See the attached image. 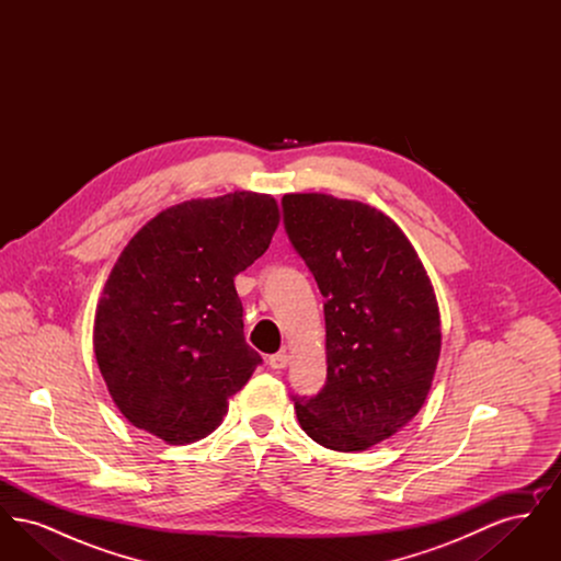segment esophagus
I'll return each mask as SVG.
<instances>
[{
  "instance_id": "34e87169",
  "label": "esophagus",
  "mask_w": 561,
  "mask_h": 561,
  "mask_svg": "<svg viewBox=\"0 0 561 561\" xmlns=\"http://www.w3.org/2000/svg\"><path fill=\"white\" fill-rule=\"evenodd\" d=\"M267 364L271 366V368H273V370H284V368L290 364V355H288L286 351L273 353V355L268 357Z\"/></svg>"
}]
</instances>
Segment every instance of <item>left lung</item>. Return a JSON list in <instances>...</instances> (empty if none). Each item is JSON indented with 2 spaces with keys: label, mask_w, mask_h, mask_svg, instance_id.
Segmentation results:
<instances>
[{
  "label": "left lung",
  "mask_w": 561,
  "mask_h": 561,
  "mask_svg": "<svg viewBox=\"0 0 561 561\" xmlns=\"http://www.w3.org/2000/svg\"><path fill=\"white\" fill-rule=\"evenodd\" d=\"M284 227L323 294L328 376L293 396L302 431L323 448L368 450L427 400L442 330L427 271L400 227L362 202L282 197Z\"/></svg>",
  "instance_id": "left-lung-1"
}]
</instances>
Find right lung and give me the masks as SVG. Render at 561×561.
Instances as JSON below:
<instances>
[{
  "label": "right lung",
  "instance_id": "right-lung-1",
  "mask_svg": "<svg viewBox=\"0 0 561 561\" xmlns=\"http://www.w3.org/2000/svg\"><path fill=\"white\" fill-rule=\"evenodd\" d=\"M279 222L271 195L236 191L151 218L108 275L94 353L134 427L191 444L263 364L245 343L233 277L265 254Z\"/></svg>",
  "mask_w": 561,
  "mask_h": 561
}]
</instances>
